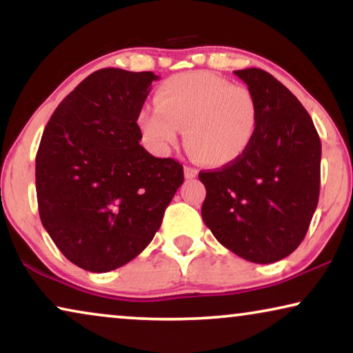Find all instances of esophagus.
<instances>
[{
	"label": "esophagus",
	"mask_w": 353,
	"mask_h": 353,
	"mask_svg": "<svg viewBox=\"0 0 353 353\" xmlns=\"http://www.w3.org/2000/svg\"><path fill=\"white\" fill-rule=\"evenodd\" d=\"M197 175H199V172H197V168L194 167H185V178L186 180H194V178H197Z\"/></svg>",
	"instance_id": "34e87169"
}]
</instances>
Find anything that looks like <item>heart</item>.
<instances>
[{"label":"heart","mask_w":353,"mask_h":353,"mask_svg":"<svg viewBox=\"0 0 353 353\" xmlns=\"http://www.w3.org/2000/svg\"><path fill=\"white\" fill-rule=\"evenodd\" d=\"M259 104L245 86L210 72H186L162 81L156 105L143 108L138 128L149 148L167 151L180 139L197 161L210 167L238 162L252 146Z\"/></svg>","instance_id":"obj_1"}]
</instances>
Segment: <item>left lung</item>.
<instances>
[{
    "label": "left lung",
    "mask_w": 353,
    "mask_h": 353,
    "mask_svg": "<svg viewBox=\"0 0 353 353\" xmlns=\"http://www.w3.org/2000/svg\"><path fill=\"white\" fill-rule=\"evenodd\" d=\"M259 104L244 157L201 172L202 220L216 241L254 263L278 262L305 238L320 196L321 143L299 99L262 69L234 70Z\"/></svg>",
    "instance_id": "1"
}]
</instances>
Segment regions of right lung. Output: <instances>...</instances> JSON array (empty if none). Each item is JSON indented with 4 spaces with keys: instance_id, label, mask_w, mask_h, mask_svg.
<instances>
[{
    "instance_id": "right-lung-1",
    "label": "right lung",
    "mask_w": 353,
    "mask_h": 353,
    "mask_svg": "<svg viewBox=\"0 0 353 353\" xmlns=\"http://www.w3.org/2000/svg\"><path fill=\"white\" fill-rule=\"evenodd\" d=\"M152 72L101 69L51 115L37 152L41 223L77 267L105 273L141 254L181 186L183 167L141 144Z\"/></svg>"
}]
</instances>
